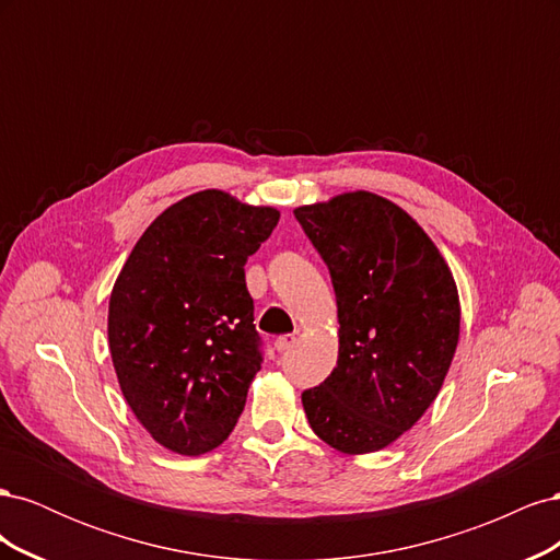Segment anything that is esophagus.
<instances>
[{
  "label": "esophagus",
  "instance_id": "34e87169",
  "mask_svg": "<svg viewBox=\"0 0 560 560\" xmlns=\"http://www.w3.org/2000/svg\"><path fill=\"white\" fill-rule=\"evenodd\" d=\"M294 343H296V336H294V334L278 336V338H276V350H278V352H284V350H290Z\"/></svg>",
  "mask_w": 560,
  "mask_h": 560
}]
</instances>
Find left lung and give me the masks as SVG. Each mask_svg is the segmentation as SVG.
<instances>
[{
	"mask_svg": "<svg viewBox=\"0 0 560 560\" xmlns=\"http://www.w3.org/2000/svg\"><path fill=\"white\" fill-rule=\"evenodd\" d=\"M325 259L338 308V362L301 395L313 432L346 455L374 453L430 409L460 338V299L442 252L378 194L294 210Z\"/></svg>",
	"mask_w": 560,
	"mask_h": 560,
	"instance_id": "obj_1",
	"label": "left lung"
}]
</instances>
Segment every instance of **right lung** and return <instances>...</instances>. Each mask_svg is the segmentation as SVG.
Here are the masks:
<instances>
[{
	"label": "right lung",
	"instance_id": "add662e5",
	"mask_svg": "<svg viewBox=\"0 0 560 560\" xmlns=\"http://www.w3.org/2000/svg\"><path fill=\"white\" fill-rule=\"evenodd\" d=\"M280 212L206 189L147 226L109 296L118 387L163 448L210 453L238 422L261 369L245 261Z\"/></svg>",
	"mask_w": 560,
	"mask_h": 560
}]
</instances>
